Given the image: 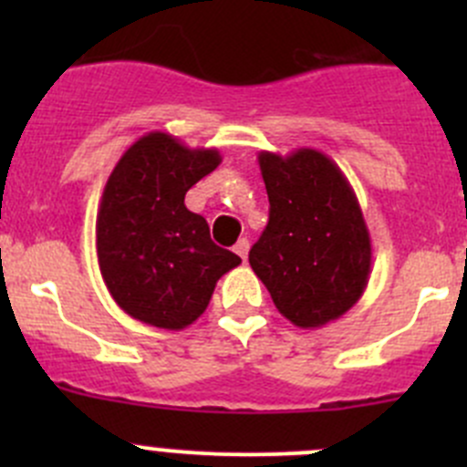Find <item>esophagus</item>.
<instances>
[{
  "label": "esophagus",
  "mask_w": 467,
  "mask_h": 467,
  "mask_svg": "<svg viewBox=\"0 0 467 467\" xmlns=\"http://www.w3.org/2000/svg\"><path fill=\"white\" fill-rule=\"evenodd\" d=\"M248 248H251V244H248L246 237H242L237 244H234V253H237L242 260H246V257H248Z\"/></svg>",
  "instance_id": "34e87169"
}]
</instances>
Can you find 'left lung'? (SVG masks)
Wrapping results in <instances>:
<instances>
[{
  "label": "left lung",
  "instance_id": "1",
  "mask_svg": "<svg viewBox=\"0 0 467 467\" xmlns=\"http://www.w3.org/2000/svg\"><path fill=\"white\" fill-rule=\"evenodd\" d=\"M257 162L271 210L248 262L282 317L303 329L323 327L368 286L373 248L359 201L317 149L262 150Z\"/></svg>",
  "mask_w": 467,
  "mask_h": 467
}]
</instances>
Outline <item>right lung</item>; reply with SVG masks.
Segmentation results:
<instances>
[{"mask_svg":"<svg viewBox=\"0 0 467 467\" xmlns=\"http://www.w3.org/2000/svg\"><path fill=\"white\" fill-rule=\"evenodd\" d=\"M221 164L216 149H190L150 130L115 164L97 212V257L112 300L135 321L185 329L210 305L234 253L210 239V225L185 194Z\"/></svg>","mask_w":467,"mask_h":467,"instance_id":"obj_1","label":"right lung"}]
</instances>
